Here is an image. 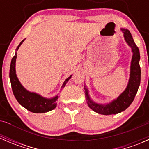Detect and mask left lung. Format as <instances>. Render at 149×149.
Returning a JSON list of instances; mask_svg holds the SVG:
<instances>
[{
    "mask_svg": "<svg viewBox=\"0 0 149 149\" xmlns=\"http://www.w3.org/2000/svg\"><path fill=\"white\" fill-rule=\"evenodd\" d=\"M122 31L124 34V37L125 41L129 46L132 48V52L133 55L132 57L131 65H130V74L128 84L127 88L114 101L108 104H99L94 103L88 96V91L85 88L86 100L87 104L94 112L101 115H115L120 113L123 111L125 110L133 102L138 89L141 83V68L139 65L140 52L139 49L136 45L135 44L134 40L132 37L130 31L125 29H121Z\"/></svg>",
    "mask_w": 149,
    "mask_h": 149,
    "instance_id": "left-lung-1",
    "label": "left lung"
}]
</instances>
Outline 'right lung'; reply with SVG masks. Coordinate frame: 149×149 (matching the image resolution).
Returning a JSON list of instances; mask_svg holds the SVG:
<instances>
[{"label": "right lung", "mask_w": 149, "mask_h": 149, "mask_svg": "<svg viewBox=\"0 0 149 149\" xmlns=\"http://www.w3.org/2000/svg\"><path fill=\"white\" fill-rule=\"evenodd\" d=\"M24 40L21 42L20 44L16 48V50L19 49ZM16 56L17 55H16V52L15 55L12 58L11 62H10L9 77L10 84H11L12 91H13V95L16 97L18 102L24 107L26 108L27 110L34 112V113H45V112H49V111L55 109L56 107V101L58 99V96H56L52 99H45L35 93L29 92L22 86V84L18 80V78L16 74L15 65H16ZM70 77L71 76L68 78L64 81L62 86L63 88L65 86L66 83L68 81Z\"/></svg>", "instance_id": "1"}]
</instances>
